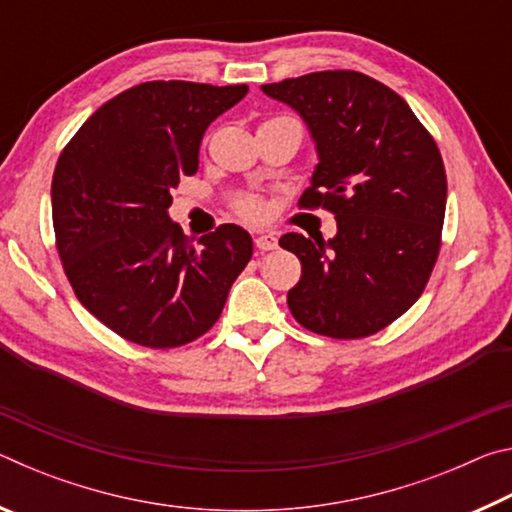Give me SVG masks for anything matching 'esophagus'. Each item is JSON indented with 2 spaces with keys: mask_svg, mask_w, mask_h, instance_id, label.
<instances>
[{
  "mask_svg": "<svg viewBox=\"0 0 512 512\" xmlns=\"http://www.w3.org/2000/svg\"><path fill=\"white\" fill-rule=\"evenodd\" d=\"M255 246H257V250H262V253H266V250H275L277 237L273 235V232H259V235L255 237Z\"/></svg>",
  "mask_w": 512,
  "mask_h": 512,
  "instance_id": "obj_1",
  "label": "esophagus"
}]
</instances>
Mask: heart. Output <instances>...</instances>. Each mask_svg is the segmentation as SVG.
Returning a JSON list of instances; mask_svg holds the SVG:
<instances>
[{
	"mask_svg": "<svg viewBox=\"0 0 512 512\" xmlns=\"http://www.w3.org/2000/svg\"><path fill=\"white\" fill-rule=\"evenodd\" d=\"M237 210H239L241 216H246V219H250V221H257V219H262V216H264V205L255 196L241 198V201L237 203Z\"/></svg>",
	"mask_w": 512,
	"mask_h": 512,
	"instance_id": "obj_1",
	"label": "heart"
}]
</instances>
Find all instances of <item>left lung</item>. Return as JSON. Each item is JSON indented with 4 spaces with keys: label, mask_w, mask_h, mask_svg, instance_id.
<instances>
[{
    "label": "left lung",
    "mask_w": 512,
    "mask_h": 512,
    "mask_svg": "<svg viewBox=\"0 0 512 512\" xmlns=\"http://www.w3.org/2000/svg\"><path fill=\"white\" fill-rule=\"evenodd\" d=\"M305 121L318 164L302 207H325L336 237L289 232L298 255L293 318L332 339H363L422 296L440 253L447 176L433 137L400 94L350 69L262 85Z\"/></svg>",
    "instance_id": "8db88e82"
}]
</instances>
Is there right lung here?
Segmentation results:
<instances>
[{
	"mask_svg": "<svg viewBox=\"0 0 512 512\" xmlns=\"http://www.w3.org/2000/svg\"><path fill=\"white\" fill-rule=\"evenodd\" d=\"M248 85L151 81L94 112L51 180L56 248L81 305L121 339L178 348L219 320L253 257L235 223L189 241L169 219L171 189L198 171L212 121Z\"/></svg>",
	"mask_w": 512,
	"mask_h": 512,
	"instance_id": "add662e5",
	"label": "right lung"
}]
</instances>
